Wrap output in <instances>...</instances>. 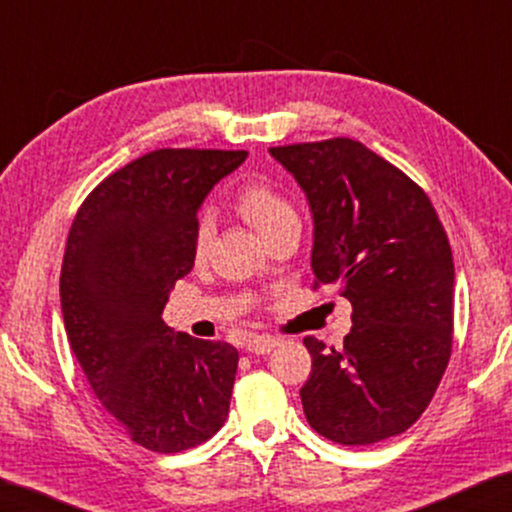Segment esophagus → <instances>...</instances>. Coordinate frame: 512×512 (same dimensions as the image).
Wrapping results in <instances>:
<instances>
[{
  "label": "esophagus",
  "instance_id": "obj_1",
  "mask_svg": "<svg viewBox=\"0 0 512 512\" xmlns=\"http://www.w3.org/2000/svg\"><path fill=\"white\" fill-rule=\"evenodd\" d=\"M277 345H279V340L275 338V335H265V333L249 335V340H247V349L251 354H268Z\"/></svg>",
  "mask_w": 512,
  "mask_h": 512
}]
</instances>
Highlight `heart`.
<instances>
[{
    "instance_id": "b5f03b06",
    "label": "heart",
    "mask_w": 512,
    "mask_h": 512,
    "mask_svg": "<svg viewBox=\"0 0 512 512\" xmlns=\"http://www.w3.org/2000/svg\"><path fill=\"white\" fill-rule=\"evenodd\" d=\"M235 205L240 209L244 219L254 226L263 237L270 235L272 230L282 226L286 221H296L298 214L284 193H279L270 181L256 179L249 184L240 186L235 195ZM214 237V221L207 214H202L195 221L193 228V254L205 256L209 242Z\"/></svg>"
}]
</instances>
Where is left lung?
Instances as JSON below:
<instances>
[{
  "instance_id": "obj_1",
  "label": "left lung",
  "mask_w": 512,
  "mask_h": 512,
  "mask_svg": "<svg viewBox=\"0 0 512 512\" xmlns=\"http://www.w3.org/2000/svg\"><path fill=\"white\" fill-rule=\"evenodd\" d=\"M314 221V286L352 303L340 349L305 338L300 389L310 426L340 445H370L417 422L452 352L454 263L429 195L347 137L275 146Z\"/></svg>"
}]
</instances>
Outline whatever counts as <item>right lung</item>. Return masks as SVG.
<instances>
[{
	"label": "right lung",
	"mask_w": 512,
	"mask_h": 512,
	"mask_svg": "<svg viewBox=\"0 0 512 512\" xmlns=\"http://www.w3.org/2000/svg\"><path fill=\"white\" fill-rule=\"evenodd\" d=\"M244 158L151 151L109 174L69 228L60 272L67 340L104 410L151 452L205 443L228 417L237 349L174 333L163 310L193 270L200 205Z\"/></svg>",
	"instance_id": "right-lung-1"
}]
</instances>
